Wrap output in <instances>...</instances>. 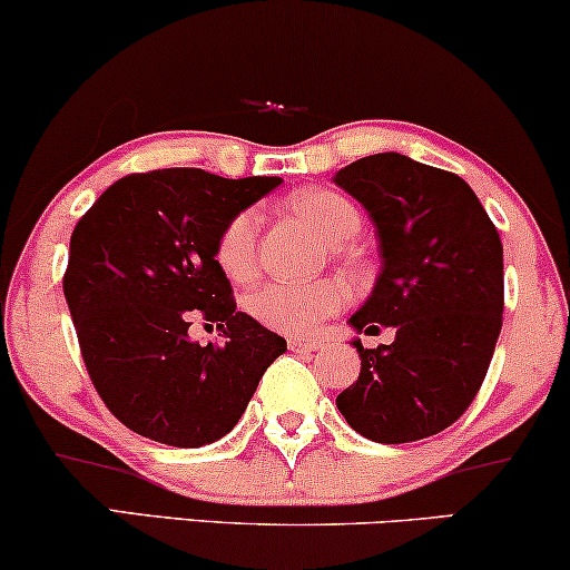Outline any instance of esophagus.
Wrapping results in <instances>:
<instances>
[{
    "instance_id": "esophagus-1",
    "label": "esophagus",
    "mask_w": 570,
    "mask_h": 570,
    "mask_svg": "<svg viewBox=\"0 0 570 570\" xmlns=\"http://www.w3.org/2000/svg\"><path fill=\"white\" fill-rule=\"evenodd\" d=\"M289 347L294 352H318L323 350V342L315 336H289Z\"/></svg>"
}]
</instances>
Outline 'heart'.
Returning a JSON list of instances; mask_svg holds the SVG:
<instances>
[{
	"mask_svg": "<svg viewBox=\"0 0 570 570\" xmlns=\"http://www.w3.org/2000/svg\"><path fill=\"white\" fill-rule=\"evenodd\" d=\"M289 207L315 234L331 244L355 239L363 226V215L347 197L331 189H307L294 194ZM257 218L255 210H242L228 218L215 239V263L232 278L244 284L257 271ZM347 289L338 281H313V284H265L252 294L249 309L257 321L284 334H307L323 318L342 309Z\"/></svg>",
	"mask_w": 570,
	"mask_h": 570,
	"instance_id": "1",
	"label": "heart"
}]
</instances>
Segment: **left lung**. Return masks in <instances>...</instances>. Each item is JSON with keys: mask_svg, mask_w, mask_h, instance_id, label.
Masks as SVG:
<instances>
[{"mask_svg": "<svg viewBox=\"0 0 570 570\" xmlns=\"http://www.w3.org/2000/svg\"><path fill=\"white\" fill-rule=\"evenodd\" d=\"M371 215L381 273L350 318L394 326V342L360 352V376L336 397L357 434L381 444L434 436L484 384L502 328V242L471 186L400 153L368 155L334 176Z\"/></svg>", "mask_w": 570, "mask_h": 570, "instance_id": "8db88e82", "label": "left lung"}]
</instances>
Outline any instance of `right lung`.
Wrapping results in <instances>:
<instances>
[{
    "label": "right lung",
    "instance_id": "obj_1",
    "mask_svg": "<svg viewBox=\"0 0 570 570\" xmlns=\"http://www.w3.org/2000/svg\"><path fill=\"white\" fill-rule=\"evenodd\" d=\"M281 178H223L199 168L131 173L70 236L62 292L94 389L124 426L153 442L202 446L236 423L286 338L234 302L215 263L228 218ZM202 314L226 343L188 338Z\"/></svg>",
    "mask_w": 570,
    "mask_h": 570
}]
</instances>
